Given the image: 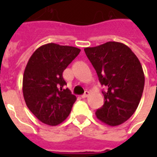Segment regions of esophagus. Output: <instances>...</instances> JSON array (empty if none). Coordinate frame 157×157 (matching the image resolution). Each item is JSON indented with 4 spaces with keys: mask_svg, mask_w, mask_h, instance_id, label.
Here are the masks:
<instances>
[{
    "mask_svg": "<svg viewBox=\"0 0 157 157\" xmlns=\"http://www.w3.org/2000/svg\"><path fill=\"white\" fill-rule=\"evenodd\" d=\"M89 95H90V92H89L88 91H86L85 93L82 95V98H87Z\"/></svg>",
    "mask_w": 157,
    "mask_h": 157,
    "instance_id": "obj_1",
    "label": "esophagus"
}]
</instances>
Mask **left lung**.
<instances>
[{
	"mask_svg": "<svg viewBox=\"0 0 157 157\" xmlns=\"http://www.w3.org/2000/svg\"><path fill=\"white\" fill-rule=\"evenodd\" d=\"M84 50L100 83L108 88L102 92L105 102L96 116L110 126L121 124L134 114L141 98L145 86L141 64L134 52L119 42H107Z\"/></svg>",
	"mask_w": 157,
	"mask_h": 157,
	"instance_id": "obj_1",
	"label": "left lung"
}]
</instances>
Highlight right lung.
Returning a JSON list of instances; mask_svg holds the SVG:
<instances>
[{"mask_svg":"<svg viewBox=\"0 0 157 157\" xmlns=\"http://www.w3.org/2000/svg\"><path fill=\"white\" fill-rule=\"evenodd\" d=\"M81 49L54 43L42 45L33 52L26 65L22 92L29 110L45 124L55 126L71 111L76 97L68 88L63 71Z\"/></svg>","mask_w":157,"mask_h":157,"instance_id":"add662e5","label":"right lung"}]
</instances>
